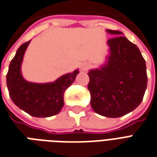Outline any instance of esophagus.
Here are the masks:
<instances>
[{
  "label": "esophagus",
  "mask_w": 157,
  "mask_h": 157,
  "mask_svg": "<svg viewBox=\"0 0 157 157\" xmlns=\"http://www.w3.org/2000/svg\"><path fill=\"white\" fill-rule=\"evenodd\" d=\"M90 65L89 63H87V62H86V63H83L82 65V67H81V69H82V71H87L89 68H90Z\"/></svg>",
  "instance_id": "esophagus-1"
}]
</instances>
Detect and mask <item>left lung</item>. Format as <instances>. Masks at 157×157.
Instances as JSON below:
<instances>
[{
	"label": "left lung",
	"mask_w": 157,
	"mask_h": 157,
	"mask_svg": "<svg viewBox=\"0 0 157 157\" xmlns=\"http://www.w3.org/2000/svg\"><path fill=\"white\" fill-rule=\"evenodd\" d=\"M107 40L111 55L101 69L88 73L90 105L95 112L106 117H122L143 99L147 86L146 61L140 50L118 31Z\"/></svg>",
	"instance_id": "8db88e82"
}]
</instances>
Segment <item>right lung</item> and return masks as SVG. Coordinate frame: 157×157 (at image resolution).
I'll return each mask as SVG.
<instances>
[{
    "mask_svg": "<svg viewBox=\"0 0 157 157\" xmlns=\"http://www.w3.org/2000/svg\"><path fill=\"white\" fill-rule=\"evenodd\" d=\"M30 40L17 50L6 74V85L11 101L26 113L36 117L58 114L64 105V93L75 81L79 71L62 75L53 83L36 84L25 81L21 73L23 56Z\"/></svg>",
    "mask_w": 157,
    "mask_h": 157,
    "instance_id": "1",
    "label": "right lung"
}]
</instances>
